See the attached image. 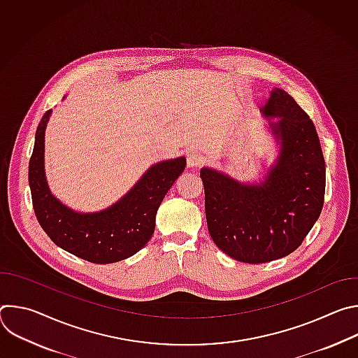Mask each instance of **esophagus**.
Wrapping results in <instances>:
<instances>
[{
	"mask_svg": "<svg viewBox=\"0 0 358 358\" xmlns=\"http://www.w3.org/2000/svg\"><path fill=\"white\" fill-rule=\"evenodd\" d=\"M203 163V156L198 151H191L187 156V164L188 167H198Z\"/></svg>",
	"mask_w": 358,
	"mask_h": 358,
	"instance_id": "34e87169",
	"label": "esophagus"
}]
</instances>
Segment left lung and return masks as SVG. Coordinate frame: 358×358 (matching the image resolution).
Here are the masks:
<instances>
[{
  "mask_svg": "<svg viewBox=\"0 0 358 358\" xmlns=\"http://www.w3.org/2000/svg\"><path fill=\"white\" fill-rule=\"evenodd\" d=\"M261 112L278 145L262 180L241 182L211 167L199 171L210 235L228 257L245 264L271 262L296 250L320 217L326 188L316 127L294 99L273 87Z\"/></svg>",
  "mask_w": 358,
  "mask_h": 358,
  "instance_id": "obj_1",
  "label": "left lung"
}]
</instances>
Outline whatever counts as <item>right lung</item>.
Masks as SVG:
<instances>
[{
  "instance_id": "obj_1",
  "label": "right lung",
  "mask_w": 358,
  "mask_h": 358,
  "mask_svg": "<svg viewBox=\"0 0 358 358\" xmlns=\"http://www.w3.org/2000/svg\"><path fill=\"white\" fill-rule=\"evenodd\" d=\"M48 110L36 129L29 160V188L39 225L59 248L92 264H115L137 253L156 228V214L169 189L185 169V157L151 166L140 180L106 210L79 213L50 191L45 176Z\"/></svg>"
}]
</instances>
